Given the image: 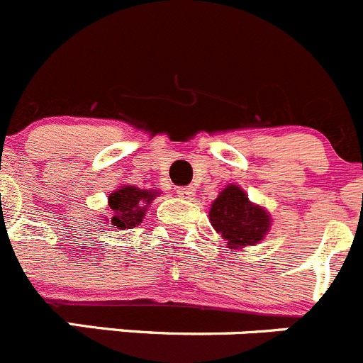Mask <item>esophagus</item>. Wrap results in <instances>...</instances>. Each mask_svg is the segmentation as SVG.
<instances>
[{
  "instance_id": "1",
  "label": "esophagus",
  "mask_w": 363,
  "mask_h": 363,
  "mask_svg": "<svg viewBox=\"0 0 363 363\" xmlns=\"http://www.w3.org/2000/svg\"><path fill=\"white\" fill-rule=\"evenodd\" d=\"M177 195L181 199H184V201H189V199L195 195V189L191 188V186H184V188H179L177 189Z\"/></svg>"
}]
</instances>
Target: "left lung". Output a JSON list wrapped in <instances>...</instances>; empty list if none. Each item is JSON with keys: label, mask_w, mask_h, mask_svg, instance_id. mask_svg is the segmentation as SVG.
Masks as SVG:
<instances>
[{"label": "left lung", "mask_w": 363, "mask_h": 363, "mask_svg": "<svg viewBox=\"0 0 363 363\" xmlns=\"http://www.w3.org/2000/svg\"><path fill=\"white\" fill-rule=\"evenodd\" d=\"M209 220L229 249L236 250L262 242L270 228V215L249 201L240 186L229 184L220 191L209 209Z\"/></svg>", "instance_id": "left-lung-1"}]
</instances>
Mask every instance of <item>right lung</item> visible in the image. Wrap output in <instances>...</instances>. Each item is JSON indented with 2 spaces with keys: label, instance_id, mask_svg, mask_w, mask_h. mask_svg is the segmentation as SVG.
Instances as JSON below:
<instances>
[{
  "label": "right lung",
  "instance_id": "obj_1",
  "mask_svg": "<svg viewBox=\"0 0 363 363\" xmlns=\"http://www.w3.org/2000/svg\"><path fill=\"white\" fill-rule=\"evenodd\" d=\"M159 191L140 189L135 186H120V189L109 195V208L113 209L111 223L118 229H130L140 225L145 218L148 206L152 204Z\"/></svg>",
  "mask_w": 363,
  "mask_h": 363
}]
</instances>
